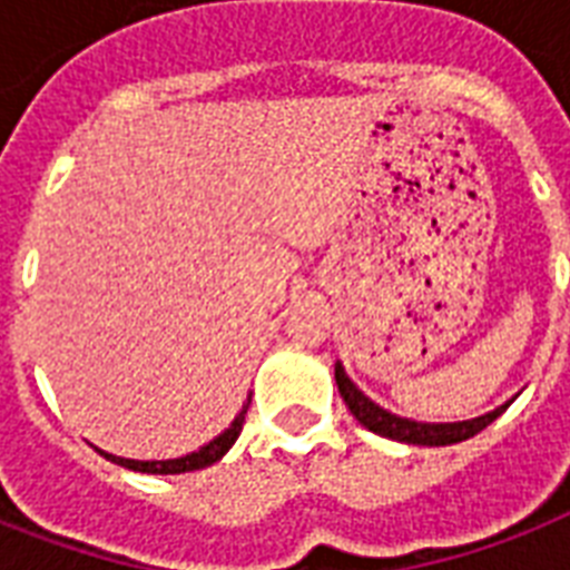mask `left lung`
<instances>
[{
	"label": "left lung",
	"instance_id": "obj_1",
	"mask_svg": "<svg viewBox=\"0 0 570 570\" xmlns=\"http://www.w3.org/2000/svg\"><path fill=\"white\" fill-rule=\"evenodd\" d=\"M334 379H337L340 396L348 405V411L357 416V423H364L370 432L381 434V438H390V441L402 443H416V446H450V443H461L479 434L482 429L494 423L497 416L503 414L505 405H500L491 414H482L476 420H464V423H414V420H405V416H396L379 407L373 399H366L361 390L352 384V379L346 375L343 366H334Z\"/></svg>",
	"mask_w": 570,
	"mask_h": 570
}]
</instances>
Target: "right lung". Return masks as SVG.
Returning a JSON list of instances; mask_svg holds the SVG:
<instances>
[{
	"label": "right lung",
	"instance_id": "right-lung-1",
	"mask_svg": "<svg viewBox=\"0 0 570 570\" xmlns=\"http://www.w3.org/2000/svg\"><path fill=\"white\" fill-rule=\"evenodd\" d=\"M245 414H248V405L242 407L239 416L233 420L230 429L222 432L215 441H209L206 446H200L197 452L191 455H183V459H168V461H136V459H120V455H109V452H102L106 459L120 464V468H129V470H138V473H189V470H200V468H209L215 461L222 459L224 452L230 450L233 441L239 438L242 432V423H245Z\"/></svg>",
	"mask_w": 570,
	"mask_h": 570
}]
</instances>
